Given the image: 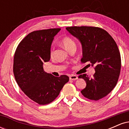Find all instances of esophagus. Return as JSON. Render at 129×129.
Returning a JSON list of instances; mask_svg holds the SVG:
<instances>
[{
	"label": "esophagus",
	"instance_id": "1",
	"mask_svg": "<svg viewBox=\"0 0 129 129\" xmlns=\"http://www.w3.org/2000/svg\"><path fill=\"white\" fill-rule=\"evenodd\" d=\"M78 78L76 75H72L70 76V80H76L78 79Z\"/></svg>",
	"mask_w": 129,
	"mask_h": 129
}]
</instances>
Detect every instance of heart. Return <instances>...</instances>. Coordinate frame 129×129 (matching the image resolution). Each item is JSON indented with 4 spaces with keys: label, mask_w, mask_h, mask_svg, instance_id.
Listing matches in <instances>:
<instances>
[{
    "label": "heart",
    "mask_w": 129,
    "mask_h": 129,
    "mask_svg": "<svg viewBox=\"0 0 129 129\" xmlns=\"http://www.w3.org/2000/svg\"><path fill=\"white\" fill-rule=\"evenodd\" d=\"M61 44L67 51L72 47H76V44L74 40L69 36H66L62 38V39L61 40ZM53 54H54V51H53V49H51L50 51V55L53 56Z\"/></svg>",
    "instance_id": "b5f03b06"
}]
</instances>
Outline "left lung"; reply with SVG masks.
<instances>
[{
  "instance_id": "1",
  "label": "left lung",
  "mask_w": 129,
  "mask_h": 129,
  "mask_svg": "<svg viewBox=\"0 0 129 129\" xmlns=\"http://www.w3.org/2000/svg\"><path fill=\"white\" fill-rule=\"evenodd\" d=\"M66 29L81 43V62H89L95 70L91 78L86 74L79 76L87 84L81 93L84 97L94 101L106 96L116 86L120 75L121 55L116 42L101 28L70 26Z\"/></svg>"
}]
</instances>
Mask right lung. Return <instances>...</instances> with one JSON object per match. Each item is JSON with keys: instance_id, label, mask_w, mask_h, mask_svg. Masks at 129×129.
Instances as JSON below:
<instances>
[{"instance_id": "1", "label": "right lung", "mask_w": 129, "mask_h": 129, "mask_svg": "<svg viewBox=\"0 0 129 129\" xmlns=\"http://www.w3.org/2000/svg\"><path fill=\"white\" fill-rule=\"evenodd\" d=\"M60 28L33 31L19 43L13 62V73L17 84L29 98L41 105L53 101L69 76L56 77L44 71L43 64L50 59L51 45Z\"/></svg>"}]
</instances>
